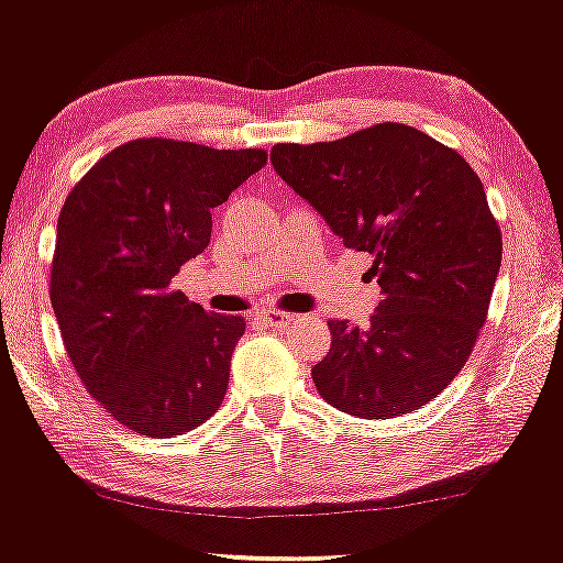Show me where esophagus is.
I'll return each mask as SVG.
<instances>
[{"mask_svg": "<svg viewBox=\"0 0 563 563\" xmlns=\"http://www.w3.org/2000/svg\"><path fill=\"white\" fill-rule=\"evenodd\" d=\"M260 320L269 328H286L294 320V314L280 312V309H264V312H260Z\"/></svg>", "mask_w": 563, "mask_h": 563, "instance_id": "esophagus-1", "label": "esophagus"}]
</instances>
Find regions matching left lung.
<instances>
[{
  "label": "left lung",
  "instance_id": "1",
  "mask_svg": "<svg viewBox=\"0 0 563 563\" xmlns=\"http://www.w3.org/2000/svg\"><path fill=\"white\" fill-rule=\"evenodd\" d=\"M273 166L346 249L373 256L371 325L331 320L312 367L320 397L357 418L429 405L468 363L487 322L503 235L482 179L452 147L405 124L273 147Z\"/></svg>",
  "mask_w": 563,
  "mask_h": 563
}]
</instances>
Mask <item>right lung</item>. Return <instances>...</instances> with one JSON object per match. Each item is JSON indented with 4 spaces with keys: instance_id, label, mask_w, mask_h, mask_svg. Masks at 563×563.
I'll use <instances>...</instances> for the list:
<instances>
[{
    "instance_id": "add662e5",
    "label": "right lung",
    "mask_w": 563,
    "mask_h": 563,
    "mask_svg": "<svg viewBox=\"0 0 563 563\" xmlns=\"http://www.w3.org/2000/svg\"><path fill=\"white\" fill-rule=\"evenodd\" d=\"M264 164L262 147L140 137L63 203L49 275L63 344L89 397L142 437H177L222 405L245 320L206 312L172 277L209 245L211 209Z\"/></svg>"
}]
</instances>
